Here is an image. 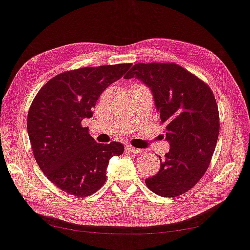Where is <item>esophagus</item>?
Returning a JSON list of instances; mask_svg holds the SVG:
<instances>
[{
  "label": "esophagus",
  "instance_id": "34e87169",
  "mask_svg": "<svg viewBox=\"0 0 250 250\" xmlns=\"http://www.w3.org/2000/svg\"><path fill=\"white\" fill-rule=\"evenodd\" d=\"M125 150L128 151V153H130V154H138V153H141L140 149L135 148V147H132V146H130V145H126V146H125Z\"/></svg>",
  "mask_w": 250,
  "mask_h": 250
}]
</instances>
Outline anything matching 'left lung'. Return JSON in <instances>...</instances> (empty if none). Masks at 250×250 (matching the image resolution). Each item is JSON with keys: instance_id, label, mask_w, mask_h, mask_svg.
<instances>
[{"instance_id": "1", "label": "left lung", "mask_w": 250, "mask_h": 250, "mask_svg": "<svg viewBox=\"0 0 250 250\" xmlns=\"http://www.w3.org/2000/svg\"><path fill=\"white\" fill-rule=\"evenodd\" d=\"M136 78L153 94L166 125L170 149L160 159V170L145 180L163 197L187 193L206 172L219 135V110L210 87L177 63H135L125 76Z\"/></svg>"}]
</instances>
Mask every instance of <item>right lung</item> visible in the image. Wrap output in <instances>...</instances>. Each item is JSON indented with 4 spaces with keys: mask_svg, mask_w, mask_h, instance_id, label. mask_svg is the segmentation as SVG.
Returning <instances> with one entry per match:
<instances>
[{
    "mask_svg": "<svg viewBox=\"0 0 250 250\" xmlns=\"http://www.w3.org/2000/svg\"><path fill=\"white\" fill-rule=\"evenodd\" d=\"M130 67L118 63L62 72L34 97L27 118L33 156L63 192L77 197L95 193L105 183L109 159L124 153L119 142L96 143L81 121L91 118L100 95Z\"/></svg>",
    "mask_w": 250,
    "mask_h": 250,
    "instance_id": "add662e5",
    "label": "right lung"
}]
</instances>
